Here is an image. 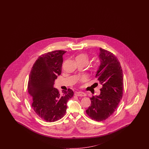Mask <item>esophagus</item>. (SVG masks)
<instances>
[{
  "label": "esophagus",
  "instance_id": "1",
  "mask_svg": "<svg viewBox=\"0 0 149 149\" xmlns=\"http://www.w3.org/2000/svg\"><path fill=\"white\" fill-rule=\"evenodd\" d=\"M75 95H76L77 96H80V97L86 96V94L82 92H76L75 93Z\"/></svg>",
  "mask_w": 149,
  "mask_h": 149
}]
</instances>
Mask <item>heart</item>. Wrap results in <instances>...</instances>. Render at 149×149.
Wrapping results in <instances>:
<instances>
[{
  "label": "heart",
  "instance_id": "heart-1",
  "mask_svg": "<svg viewBox=\"0 0 149 149\" xmlns=\"http://www.w3.org/2000/svg\"><path fill=\"white\" fill-rule=\"evenodd\" d=\"M88 59H89V58H88V55L85 53L80 54L77 55L75 57V60H76L77 62H84L87 64L88 62ZM98 69V66L95 65L93 68V72H97Z\"/></svg>",
  "mask_w": 149,
  "mask_h": 149
}]
</instances>
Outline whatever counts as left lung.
Listing matches in <instances>:
<instances>
[{"label": "left lung", "mask_w": 149, "mask_h": 149, "mask_svg": "<svg viewBox=\"0 0 149 149\" xmlns=\"http://www.w3.org/2000/svg\"><path fill=\"white\" fill-rule=\"evenodd\" d=\"M100 65L95 77L102 85L100 94L90 98L91 104L86 113L91 119L102 121L116 110L123 96V72L117 57L100 48Z\"/></svg>", "instance_id": "1"}]
</instances>
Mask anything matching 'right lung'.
<instances>
[{"label": "right lung", "instance_id": "obj_1", "mask_svg": "<svg viewBox=\"0 0 149 149\" xmlns=\"http://www.w3.org/2000/svg\"><path fill=\"white\" fill-rule=\"evenodd\" d=\"M63 50L42 54L33 65L28 82V90L32 97V107L39 117L46 122H54L64 116L67 103L74 95L70 88L60 94L54 88L55 79L62 72Z\"/></svg>", "mask_w": 149, "mask_h": 149}]
</instances>
